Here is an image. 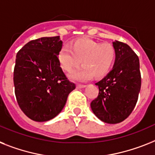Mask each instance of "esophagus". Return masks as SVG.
Wrapping results in <instances>:
<instances>
[{"label":"esophagus","instance_id":"1","mask_svg":"<svg viewBox=\"0 0 155 155\" xmlns=\"http://www.w3.org/2000/svg\"><path fill=\"white\" fill-rule=\"evenodd\" d=\"M86 85H77L76 88L77 89H83V88H85Z\"/></svg>","mask_w":155,"mask_h":155}]
</instances>
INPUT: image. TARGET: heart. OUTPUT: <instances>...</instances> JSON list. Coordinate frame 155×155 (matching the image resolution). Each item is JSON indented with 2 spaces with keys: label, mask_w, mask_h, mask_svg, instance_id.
Segmentation results:
<instances>
[{
  "label": "heart",
  "mask_w": 155,
  "mask_h": 155,
  "mask_svg": "<svg viewBox=\"0 0 155 155\" xmlns=\"http://www.w3.org/2000/svg\"><path fill=\"white\" fill-rule=\"evenodd\" d=\"M58 59L62 70L66 72L77 67L81 61L83 66L72 71L70 78L85 81L93 76L99 78L107 74L115 62L116 51L110 43L81 38L73 41L70 49L63 46L58 54Z\"/></svg>",
  "instance_id": "b5f03b06"
}]
</instances>
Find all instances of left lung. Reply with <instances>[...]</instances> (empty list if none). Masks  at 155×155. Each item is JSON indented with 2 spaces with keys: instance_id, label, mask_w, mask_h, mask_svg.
<instances>
[{
  "instance_id": "left-lung-1",
  "label": "left lung",
  "mask_w": 155,
  "mask_h": 155,
  "mask_svg": "<svg viewBox=\"0 0 155 155\" xmlns=\"http://www.w3.org/2000/svg\"><path fill=\"white\" fill-rule=\"evenodd\" d=\"M116 59L112 70L96 83L99 94L90 104L97 117L107 124L124 121L137 103L141 88L139 59L127 44L115 40Z\"/></svg>"
}]
</instances>
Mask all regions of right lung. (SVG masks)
I'll return each instance as SVG.
<instances>
[{
    "instance_id": "add662e5",
    "label": "right lung",
    "mask_w": 155,
    "mask_h": 155,
    "mask_svg": "<svg viewBox=\"0 0 155 155\" xmlns=\"http://www.w3.org/2000/svg\"><path fill=\"white\" fill-rule=\"evenodd\" d=\"M62 47L60 36L31 40L18 51L13 81L16 101L24 113L36 122L54 118L62 112L75 89L58 59Z\"/></svg>"
}]
</instances>
